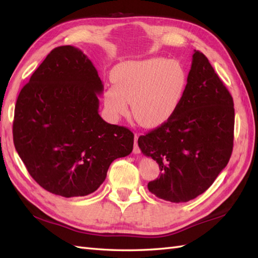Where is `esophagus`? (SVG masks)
<instances>
[{
    "instance_id": "obj_1",
    "label": "esophagus",
    "mask_w": 258,
    "mask_h": 258,
    "mask_svg": "<svg viewBox=\"0 0 258 258\" xmlns=\"http://www.w3.org/2000/svg\"><path fill=\"white\" fill-rule=\"evenodd\" d=\"M138 140H139V135L135 134V139H134V147H133V153L134 154H140V147H139V144H138Z\"/></svg>"
}]
</instances>
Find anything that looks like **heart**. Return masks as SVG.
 Masks as SVG:
<instances>
[{
  "instance_id": "1",
  "label": "heart",
  "mask_w": 258,
  "mask_h": 258,
  "mask_svg": "<svg viewBox=\"0 0 258 258\" xmlns=\"http://www.w3.org/2000/svg\"><path fill=\"white\" fill-rule=\"evenodd\" d=\"M114 86L104 93L108 113L119 117L132 106L134 118L151 127L165 122L183 100L187 76L178 62L165 58L126 62L112 72Z\"/></svg>"
}]
</instances>
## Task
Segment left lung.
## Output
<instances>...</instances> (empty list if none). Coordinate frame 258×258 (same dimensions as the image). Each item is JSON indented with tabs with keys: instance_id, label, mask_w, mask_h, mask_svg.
Segmentation results:
<instances>
[{
	"instance_id": "8db88e82",
	"label": "left lung",
	"mask_w": 258,
	"mask_h": 258,
	"mask_svg": "<svg viewBox=\"0 0 258 258\" xmlns=\"http://www.w3.org/2000/svg\"><path fill=\"white\" fill-rule=\"evenodd\" d=\"M234 120L232 95L207 57L195 50L177 109L139 138L142 153L161 169L160 177L147 184L151 193L172 203L204 193L231 158Z\"/></svg>"
}]
</instances>
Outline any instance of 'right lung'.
Wrapping results in <instances>:
<instances>
[{
	"instance_id": "1",
	"label": "right lung",
	"mask_w": 258,
	"mask_h": 258,
	"mask_svg": "<svg viewBox=\"0 0 258 258\" xmlns=\"http://www.w3.org/2000/svg\"><path fill=\"white\" fill-rule=\"evenodd\" d=\"M103 90L90 58L71 45L52 50L21 90L14 146L33 179L50 193H93L111 163L132 152L134 134L98 114Z\"/></svg>"
}]
</instances>
